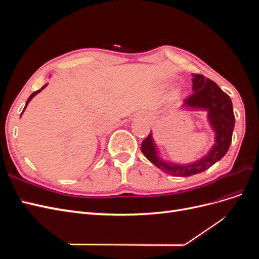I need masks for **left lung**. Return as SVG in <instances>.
Listing matches in <instances>:
<instances>
[{
    "label": "left lung",
    "instance_id": "obj_1",
    "mask_svg": "<svg viewBox=\"0 0 259 259\" xmlns=\"http://www.w3.org/2000/svg\"><path fill=\"white\" fill-rule=\"evenodd\" d=\"M193 93L184 101L183 107L189 110H203L207 112V121L213 130L214 145L201 159L192 163L180 164L163 160L159 148L154 143L152 133L142 144V152L154 165L171 176L188 177L202 173L222 160L228 151L234 127V114L230 97L219 86L202 74H192Z\"/></svg>",
    "mask_w": 259,
    "mask_h": 259
}]
</instances>
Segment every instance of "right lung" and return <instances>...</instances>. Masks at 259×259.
I'll use <instances>...</instances> for the list:
<instances>
[{
	"mask_svg": "<svg viewBox=\"0 0 259 259\" xmlns=\"http://www.w3.org/2000/svg\"><path fill=\"white\" fill-rule=\"evenodd\" d=\"M48 85H49V84H45L44 86H42V89H40V90H38V91H36V92H34V93H32V94H31V95H30V97H29V98H28V100H27V103H26V106H25V108H23V110H22V112L26 110V108H27L28 104L30 103V100H31V99H32V98H33V97H34V96L36 95V94H38V93H40V92H41L42 90H44V89H45V88H46V86H48ZM22 112H21V114H22ZM20 116H21V115H20Z\"/></svg>",
	"mask_w": 259,
	"mask_h": 259,
	"instance_id": "1",
	"label": "right lung"
}]
</instances>
